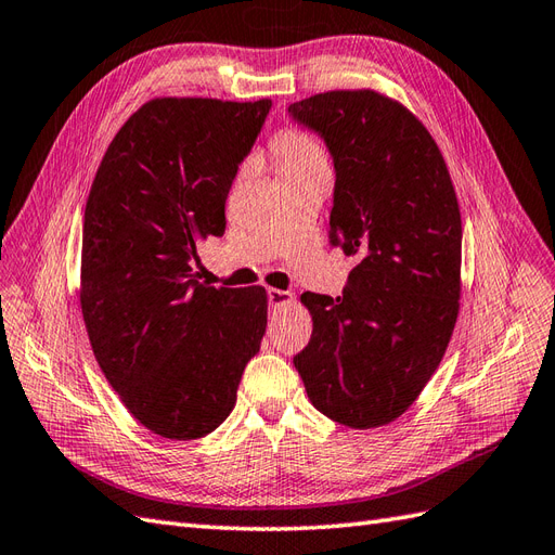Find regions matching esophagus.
Masks as SVG:
<instances>
[{"instance_id": "1", "label": "esophagus", "mask_w": 555, "mask_h": 555, "mask_svg": "<svg viewBox=\"0 0 555 555\" xmlns=\"http://www.w3.org/2000/svg\"><path fill=\"white\" fill-rule=\"evenodd\" d=\"M287 304H292V294L289 292L268 289V306H270V310L282 308V306H287Z\"/></svg>"}]
</instances>
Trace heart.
<instances>
[{
  "label": "heart",
  "mask_w": 555,
  "mask_h": 555,
  "mask_svg": "<svg viewBox=\"0 0 555 555\" xmlns=\"http://www.w3.org/2000/svg\"><path fill=\"white\" fill-rule=\"evenodd\" d=\"M273 155L278 171H299L327 165L320 141L304 129L280 131L273 139Z\"/></svg>",
  "instance_id": "1"
}]
</instances>
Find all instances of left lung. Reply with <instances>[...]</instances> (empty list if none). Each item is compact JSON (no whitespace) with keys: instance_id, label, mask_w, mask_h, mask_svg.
Here are the masks:
<instances>
[{"instance_id":"left-lung-1","label":"left lung","mask_w":555,"mask_h":555,"mask_svg":"<svg viewBox=\"0 0 555 555\" xmlns=\"http://www.w3.org/2000/svg\"><path fill=\"white\" fill-rule=\"evenodd\" d=\"M334 162L330 245L358 256L344 294L306 292L313 334L294 367L324 416L393 422L438 370L459 313L462 214L448 165L408 107L370 89L292 103Z\"/></svg>"}]
</instances>
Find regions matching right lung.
Segmentation results:
<instances>
[{"mask_svg":"<svg viewBox=\"0 0 555 555\" xmlns=\"http://www.w3.org/2000/svg\"><path fill=\"white\" fill-rule=\"evenodd\" d=\"M270 101L155 99L107 145L85 209L82 315L105 379L153 434L195 440L233 412L266 334L263 287L197 282V242L225 231V197Z\"/></svg>","mask_w":555,"mask_h":555,"instance_id":"add662e5","label":"right lung"}]
</instances>
